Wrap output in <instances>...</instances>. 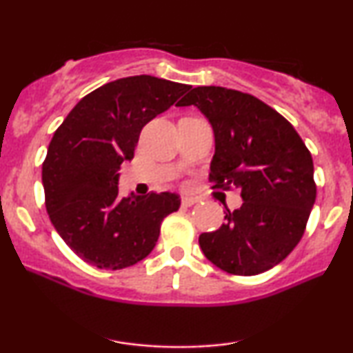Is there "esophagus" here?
Wrapping results in <instances>:
<instances>
[{"label":"esophagus","instance_id":"34e87169","mask_svg":"<svg viewBox=\"0 0 353 353\" xmlns=\"http://www.w3.org/2000/svg\"><path fill=\"white\" fill-rule=\"evenodd\" d=\"M197 202H199V197H191V196L181 197V205H185V207H191V205L197 204Z\"/></svg>","mask_w":353,"mask_h":353}]
</instances>
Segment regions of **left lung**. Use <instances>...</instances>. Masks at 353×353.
<instances>
[{
  "label": "left lung",
  "mask_w": 353,
  "mask_h": 353,
  "mask_svg": "<svg viewBox=\"0 0 353 353\" xmlns=\"http://www.w3.org/2000/svg\"><path fill=\"white\" fill-rule=\"evenodd\" d=\"M178 105H196L215 134L212 188H238L243 205L199 245L226 273L254 276L283 262L305 231L316 185L313 161L296 128L252 94L197 86Z\"/></svg>",
  "instance_id": "left-lung-1"
}]
</instances>
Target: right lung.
I'll use <instances>...</instances> for the list:
<instances>
[{
    "label": "right lung",
    "mask_w": 353,
    "mask_h": 353,
    "mask_svg": "<svg viewBox=\"0 0 353 353\" xmlns=\"http://www.w3.org/2000/svg\"><path fill=\"white\" fill-rule=\"evenodd\" d=\"M190 85L134 75L91 91L54 132L41 180L51 223L86 263L122 270L148 257L175 192L119 196V170L132 161L144 125L176 103Z\"/></svg>",
    "instance_id": "add662e5"
}]
</instances>
